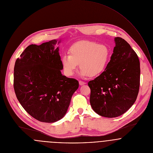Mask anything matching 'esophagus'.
<instances>
[{"label":"esophagus","mask_w":153,"mask_h":153,"mask_svg":"<svg viewBox=\"0 0 153 153\" xmlns=\"http://www.w3.org/2000/svg\"><path fill=\"white\" fill-rule=\"evenodd\" d=\"M79 85H84V84H85L86 83H85L84 81H79Z\"/></svg>","instance_id":"1"}]
</instances>
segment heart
Returning <instances> with one entry per match:
<instances>
[{
  "label": "heart",
  "instance_id": "obj_1",
  "mask_svg": "<svg viewBox=\"0 0 153 153\" xmlns=\"http://www.w3.org/2000/svg\"><path fill=\"white\" fill-rule=\"evenodd\" d=\"M69 55L62 58V66L66 75L72 76L79 64L83 76H98L105 71L110 58V50L104 44L92 41H81L69 49Z\"/></svg>",
  "mask_w": 153,
  "mask_h": 153
}]
</instances>
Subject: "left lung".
<instances>
[{
	"label": "left lung",
	"mask_w": 153,
	"mask_h": 153,
	"mask_svg": "<svg viewBox=\"0 0 153 153\" xmlns=\"http://www.w3.org/2000/svg\"><path fill=\"white\" fill-rule=\"evenodd\" d=\"M115 47L105 71L88 82L93 110L105 117L125 113L137 98L140 84L138 57L124 39L115 37Z\"/></svg>",
	"instance_id": "8db88e82"
}]
</instances>
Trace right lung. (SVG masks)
Segmentation results:
<instances>
[{
  "label": "right lung",
  "instance_id": "obj_1",
  "mask_svg": "<svg viewBox=\"0 0 153 153\" xmlns=\"http://www.w3.org/2000/svg\"><path fill=\"white\" fill-rule=\"evenodd\" d=\"M53 40L28 46L15 62L13 88L25 110L39 121L53 123L65 115L79 82L61 73L62 60Z\"/></svg>",
  "mask_w": 153,
  "mask_h": 153
}]
</instances>
